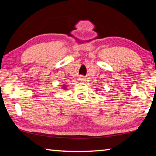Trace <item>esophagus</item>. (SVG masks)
<instances>
[{"label":"esophagus","mask_w":156,"mask_h":156,"mask_svg":"<svg viewBox=\"0 0 156 156\" xmlns=\"http://www.w3.org/2000/svg\"><path fill=\"white\" fill-rule=\"evenodd\" d=\"M78 80L80 81V82L84 81V78L83 77V76H80V77L78 78Z\"/></svg>","instance_id":"34e87169"}]
</instances>
